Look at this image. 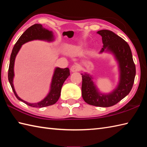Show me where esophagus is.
I'll return each mask as SVG.
<instances>
[{"instance_id":"esophagus-1","label":"esophagus","mask_w":147,"mask_h":147,"mask_svg":"<svg viewBox=\"0 0 147 147\" xmlns=\"http://www.w3.org/2000/svg\"><path fill=\"white\" fill-rule=\"evenodd\" d=\"M79 69H80L79 66V65H72V66H71V68H70V70H71V71H72V72H76V71H79Z\"/></svg>"}]
</instances>
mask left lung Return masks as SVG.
<instances>
[{"label":"left lung","instance_id":"1","mask_svg":"<svg viewBox=\"0 0 147 147\" xmlns=\"http://www.w3.org/2000/svg\"><path fill=\"white\" fill-rule=\"evenodd\" d=\"M102 36L103 47L100 53L110 52L114 55L119 65V81L113 92L102 94L93 82L92 77L82 74V96L84 101L92 106L110 107L115 105L131 91L136 75V68L129 45L115 32L106 29L97 31Z\"/></svg>","mask_w":147,"mask_h":147}]
</instances>
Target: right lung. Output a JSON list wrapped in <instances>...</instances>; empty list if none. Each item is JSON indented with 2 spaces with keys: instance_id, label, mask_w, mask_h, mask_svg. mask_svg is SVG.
Segmentation results:
<instances>
[{
  "instance_id": "obj_1",
  "label": "right lung",
  "mask_w": 147,
  "mask_h": 147,
  "mask_svg": "<svg viewBox=\"0 0 147 147\" xmlns=\"http://www.w3.org/2000/svg\"><path fill=\"white\" fill-rule=\"evenodd\" d=\"M36 40L47 41H53L54 36L53 32L49 31L47 29H45L40 24H35L32 25L24 32V33L19 38L12 49L8 70V79L13 92L18 99L21 100L22 102L26 104L29 106L34 107H43L53 105L57 102L60 96L61 87H62L65 80L70 76V70L68 68H61L57 67L55 68L53 77H52L50 92L47 97H45V98L41 100L40 102L37 103H29L21 99L16 94L14 85H13V79L14 77V67L16 57L22 45L28 41Z\"/></svg>"
}]
</instances>
